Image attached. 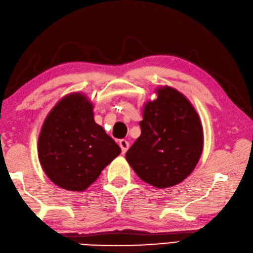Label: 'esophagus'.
<instances>
[{
  "mask_svg": "<svg viewBox=\"0 0 253 253\" xmlns=\"http://www.w3.org/2000/svg\"><path fill=\"white\" fill-rule=\"evenodd\" d=\"M119 145L121 147L122 154H126V151H127V148H128V142L126 141V140H121V141H119Z\"/></svg>",
  "mask_w": 253,
  "mask_h": 253,
  "instance_id": "1",
  "label": "esophagus"
}]
</instances>
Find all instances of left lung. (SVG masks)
Here are the masks:
<instances>
[{
    "mask_svg": "<svg viewBox=\"0 0 253 253\" xmlns=\"http://www.w3.org/2000/svg\"><path fill=\"white\" fill-rule=\"evenodd\" d=\"M157 98L143 107L142 133L126 154L144 182L170 188L187 178L203 151V127L188 98L170 86L156 89Z\"/></svg>",
    "mask_w": 253,
    "mask_h": 253,
    "instance_id": "left-lung-1",
    "label": "left lung"
}]
</instances>
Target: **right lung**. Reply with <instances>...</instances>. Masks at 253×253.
Segmentation results:
<instances>
[{
	"label": "right lung",
	"instance_id": "1",
	"mask_svg": "<svg viewBox=\"0 0 253 253\" xmlns=\"http://www.w3.org/2000/svg\"><path fill=\"white\" fill-rule=\"evenodd\" d=\"M86 95L72 92L51 109L38 138V157L48 178L69 191H84L121 148L94 120Z\"/></svg>",
	"mask_w": 253,
	"mask_h": 253
}]
</instances>
